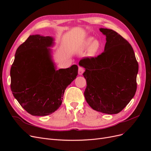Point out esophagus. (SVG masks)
Masks as SVG:
<instances>
[{
	"mask_svg": "<svg viewBox=\"0 0 151 151\" xmlns=\"http://www.w3.org/2000/svg\"><path fill=\"white\" fill-rule=\"evenodd\" d=\"M84 71H85L84 68H83V67L79 66V68H78V74L80 75H82L83 73H84Z\"/></svg>",
	"mask_w": 151,
	"mask_h": 151,
	"instance_id": "esophagus-1",
	"label": "esophagus"
}]
</instances>
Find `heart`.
<instances>
[{
	"mask_svg": "<svg viewBox=\"0 0 151 151\" xmlns=\"http://www.w3.org/2000/svg\"><path fill=\"white\" fill-rule=\"evenodd\" d=\"M103 48V44L102 42L98 38H94L93 37H89L86 38L83 42L80 47L81 51L87 50L88 57L94 58L101 52Z\"/></svg>",
	"mask_w": 151,
	"mask_h": 151,
	"instance_id": "obj_1",
	"label": "heart"
}]
</instances>
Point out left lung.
I'll return each instance as SVG.
<instances>
[{
  "label": "left lung",
  "instance_id": "1",
  "mask_svg": "<svg viewBox=\"0 0 151 151\" xmlns=\"http://www.w3.org/2000/svg\"><path fill=\"white\" fill-rule=\"evenodd\" d=\"M99 30L106 37L104 52L80 61L86 70L83 74L87 83L84 94L94 110L118 114L136 93L138 63L132 47L123 37L111 29Z\"/></svg>",
  "mask_w": 151,
  "mask_h": 151
}]
</instances>
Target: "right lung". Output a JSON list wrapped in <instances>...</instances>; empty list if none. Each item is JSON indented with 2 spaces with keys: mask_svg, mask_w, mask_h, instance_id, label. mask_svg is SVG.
I'll return each instance as SVG.
<instances>
[{
  "mask_svg": "<svg viewBox=\"0 0 151 151\" xmlns=\"http://www.w3.org/2000/svg\"><path fill=\"white\" fill-rule=\"evenodd\" d=\"M54 38L30 35L19 47L10 69L15 98L33 116L53 113L62 103L67 86L78 75V66L57 70L52 58Z\"/></svg>",
  "mask_w": 151,
  "mask_h": 151,
  "instance_id": "add662e5",
  "label": "right lung"
}]
</instances>
